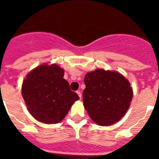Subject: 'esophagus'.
Here are the masks:
<instances>
[{
    "label": "esophagus",
    "mask_w": 159,
    "mask_h": 159,
    "mask_svg": "<svg viewBox=\"0 0 159 159\" xmlns=\"http://www.w3.org/2000/svg\"><path fill=\"white\" fill-rule=\"evenodd\" d=\"M76 93L79 95V97H80V99H81L82 98V94H81V92L80 91H76Z\"/></svg>",
    "instance_id": "34e87169"
}]
</instances>
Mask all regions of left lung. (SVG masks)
Masks as SVG:
<instances>
[{
    "label": "left lung",
    "instance_id": "1",
    "mask_svg": "<svg viewBox=\"0 0 159 159\" xmlns=\"http://www.w3.org/2000/svg\"><path fill=\"white\" fill-rule=\"evenodd\" d=\"M84 84V107L95 123L110 126L124 116L132 100L133 90L123 75L96 69L87 73Z\"/></svg>",
    "mask_w": 159,
    "mask_h": 159
}]
</instances>
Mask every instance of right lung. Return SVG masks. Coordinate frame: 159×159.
Listing matches in <instances>:
<instances>
[{
  "instance_id": "add662e5",
  "label": "right lung",
  "mask_w": 159,
  "mask_h": 159,
  "mask_svg": "<svg viewBox=\"0 0 159 159\" xmlns=\"http://www.w3.org/2000/svg\"><path fill=\"white\" fill-rule=\"evenodd\" d=\"M64 75V69L57 64H42L24 80L22 96L29 113L38 121L47 124L60 123L80 99L71 91Z\"/></svg>"
}]
</instances>
